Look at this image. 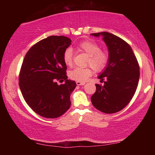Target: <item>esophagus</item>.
I'll list each match as a JSON object with an SVG mask.
<instances>
[{"instance_id":"esophagus-1","label":"esophagus","mask_w":155,"mask_h":155,"mask_svg":"<svg viewBox=\"0 0 155 155\" xmlns=\"http://www.w3.org/2000/svg\"><path fill=\"white\" fill-rule=\"evenodd\" d=\"M77 85H84L85 84V83H84V82H80V81H77Z\"/></svg>"}]
</instances>
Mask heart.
<instances>
[{"label": "heart", "mask_w": 155, "mask_h": 155, "mask_svg": "<svg viewBox=\"0 0 155 155\" xmlns=\"http://www.w3.org/2000/svg\"><path fill=\"white\" fill-rule=\"evenodd\" d=\"M77 51L85 52L89 56L87 65H90L97 72L103 71L108 65L109 56L108 52L101 50V46L91 41H84L77 46ZM63 60L67 66L72 67L73 65V52L71 48H67L63 54ZM93 74L91 68H77L68 72V77L70 79L76 81L84 82L87 81Z\"/></svg>", "instance_id": "obj_1"}]
</instances>
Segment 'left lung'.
Instances as JSON below:
<instances>
[{"mask_svg": "<svg viewBox=\"0 0 155 155\" xmlns=\"http://www.w3.org/2000/svg\"><path fill=\"white\" fill-rule=\"evenodd\" d=\"M91 35L103 37L109 56L108 65L98 77L104 85L96 84L91 103L100 111L114 114L124 109L134 96L140 78V65L129 44L119 37L108 32Z\"/></svg>", "mask_w": 155, "mask_h": 155, "instance_id": "1", "label": "left lung"}]
</instances>
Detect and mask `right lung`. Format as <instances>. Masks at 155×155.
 I'll list each match as a JSON object with an SVG mask.
<instances>
[{
	"mask_svg": "<svg viewBox=\"0 0 155 155\" xmlns=\"http://www.w3.org/2000/svg\"><path fill=\"white\" fill-rule=\"evenodd\" d=\"M65 36H49L28 50L19 74V86L26 103L36 114L57 118L70 108V94L77 84L68 79L63 54L71 44ZM65 81L58 85L57 81Z\"/></svg>",
	"mask_w": 155,
	"mask_h": 155,
	"instance_id": "add662e5",
	"label": "right lung"
}]
</instances>
